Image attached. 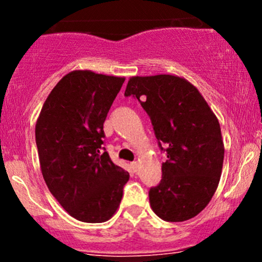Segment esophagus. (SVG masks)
<instances>
[{
	"label": "esophagus",
	"instance_id": "34e87169",
	"mask_svg": "<svg viewBox=\"0 0 262 262\" xmlns=\"http://www.w3.org/2000/svg\"><path fill=\"white\" fill-rule=\"evenodd\" d=\"M130 166H132V170H133L134 172H137V171L139 170V162H138V161H133V162H132V164H130Z\"/></svg>",
	"mask_w": 262,
	"mask_h": 262
}]
</instances>
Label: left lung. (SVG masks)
Segmentation results:
<instances>
[{
  "mask_svg": "<svg viewBox=\"0 0 262 262\" xmlns=\"http://www.w3.org/2000/svg\"><path fill=\"white\" fill-rule=\"evenodd\" d=\"M124 95L138 98L167 154L160 185L149 191L151 209L167 222L196 217L212 200L223 169L218 118L197 87L176 75L132 76Z\"/></svg>",
  "mask_w": 262,
  "mask_h": 262,
  "instance_id": "1",
  "label": "left lung"
}]
</instances>
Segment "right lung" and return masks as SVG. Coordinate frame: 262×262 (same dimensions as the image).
<instances>
[{"label": "right lung", "mask_w": 262, "mask_h": 262, "mask_svg": "<svg viewBox=\"0 0 262 262\" xmlns=\"http://www.w3.org/2000/svg\"><path fill=\"white\" fill-rule=\"evenodd\" d=\"M125 77L74 70L56 83L35 124L48 188L71 217L103 223L119 208L129 173L101 152L103 123Z\"/></svg>", "instance_id": "right-lung-1"}]
</instances>
